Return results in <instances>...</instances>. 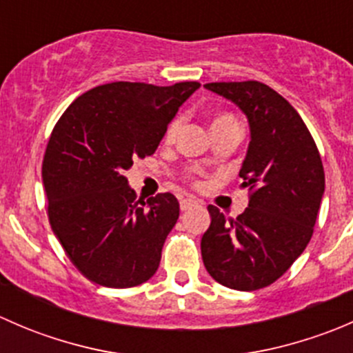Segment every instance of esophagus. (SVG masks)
<instances>
[{
  "mask_svg": "<svg viewBox=\"0 0 353 353\" xmlns=\"http://www.w3.org/2000/svg\"><path fill=\"white\" fill-rule=\"evenodd\" d=\"M198 205V201L194 198H183L181 199V210H190V208H193V206H196Z\"/></svg>",
  "mask_w": 353,
  "mask_h": 353,
  "instance_id": "1",
  "label": "esophagus"
}]
</instances>
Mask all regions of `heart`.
I'll use <instances>...</instances> for the list:
<instances>
[{"label":"heart","mask_w":353,"mask_h":353,"mask_svg":"<svg viewBox=\"0 0 353 353\" xmlns=\"http://www.w3.org/2000/svg\"><path fill=\"white\" fill-rule=\"evenodd\" d=\"M229 123H237V121L234 119L230 114H220V116H216L215 119H213L212 128L220 126V124H229ZM181 126H183V117H181V116L174 117V119L170 121L169 126H167V130H165V141H169V143H170V141L176 140V137H177V133H179Z\"/></svg>","instance_id":"obj_1"}]
</instances>
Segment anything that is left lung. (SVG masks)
<instances>
[{
  "label": "left lung",
  "instance_id": "8db88e82",
  "mask_svg": "<svg viewBox=\"0 0 353 353\" xmlns=\"http://www.w3.org/2000/svg\"><path fill=\"white\" fill-rule=\"evenodd\" d=\"M205 88L248 117L251 141L239 170L248 208L227 220L210 205L201 237L206 272L215 282L251 292L272 285L309 244L325 193L318 147L299 112L261 81H216Z\"/></svg>",
  "mask_w": 353,
  "mask_h": 353
}]
</instances>
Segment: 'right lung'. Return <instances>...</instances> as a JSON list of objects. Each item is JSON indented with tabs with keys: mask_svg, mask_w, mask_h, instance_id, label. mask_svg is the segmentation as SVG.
I'll use <instances>...</instances> for the list:
<instances>
[{
	"mask_svg": "<svg viewBox=\"0 0 353 353\" xmlns=\"http://www.w3.org/2000/svg\"><path fill=\"white\" fill-rule=\"evenodd\" d=\"M198 88L114 81L80 95L56 123L42 162L49 223L90 282L130 288L155 275L179 201L170 193L137 201L124 170L155 154Z\"/></svg>",
	"mask_w": 353,
	"mask_h": 353,
	"instance_id": "1",
	"label": "right lung"
}]
</instances>
